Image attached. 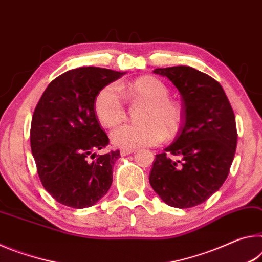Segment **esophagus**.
I'll return each instance as SVG.
<instances>
[{"instance_id": "34e87169", "label": "esophagus", "mask_w": 262, "mask_h": 262, "mask_svg": "<svg viewBox=\"0 0 262 262\" xmlns=\"http://www.w3.org/2000/svg\"><path fill=\"white\" fill-rule=\"evenodd\" d=\"M135 152V149H121V156L122 157H125V156H128V154H131V153H134Z\"/></svg>"}]
</instances>
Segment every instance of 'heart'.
<instances>
[{
  "mask_svg": "<svg viewBox=\"0 0 262 262\" xmlns=\"http://www.w3.org/2000/svg\"><path fill=\"white\" fill-rule=\"evenodd\" d=\"M131 104H146L140 121L126 124L111 134L115 146L124 149L152 147L166 138H174L183 123V109L178 101L169 98V89L159 79L141 76L127 84L105 85L97 93L94 109L103 126L113 128L125 121L126 106L121 92Z\"/></svg>",
  "mask_w": 262,
  "mask_h": 262,
  "instance_id": "1",
  "label": "heart"
}]
</instances>
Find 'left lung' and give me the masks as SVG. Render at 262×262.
<instances>
[{"label":"left lung","instance_id":"1","mask_svg":"<svg viewBox=\"0 0 262 262\" xmlns=\"http://www.w3.org/2000/svg\"><path fill=\"white\" fill-rule=\"evenodd\" d=\"M182 95L183 123L173 144L157 154L149 184L170 207H196L228 178L237 147L235 117L220 82L189 66L157 68Z\"/></svg>","mask_w":262,"mask_h":262}]
</instances>
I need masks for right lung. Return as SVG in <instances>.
<instances>
[{
  "label": "right lung",
  "mask_w": 262,
  "mask_h": 262,
  "mask_svg": "<svg viewBox=\"0 0 262 262\" xmlns=\"http://www.w3.org/2000/svg\"><path fill=\"white\" fill-rule=\"evenodd\" d=\"M124 74L100 67L67 71L47 85L36 105L30 143L38 175L46 191L66 207H92L113 183V167L121 154L110 151L93 160L95 151L109 144L94 101Z\"/></svg>",
  "instance_id": "1"
}]
</instances>
